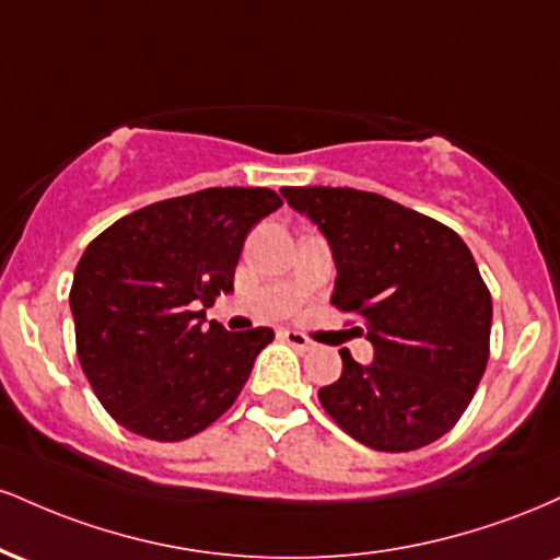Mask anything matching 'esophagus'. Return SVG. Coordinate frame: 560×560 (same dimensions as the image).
Wrapping results in <instances>:
<instances>
[{
	"mask_svg": "<svg viewBox=\"0 0 560 560\" xmlns=\"http://www.w3.org/2000/svg\"><path fill=\"white\" fill-rule=\"evenodd\" d=\"M281 337H284L287 342L294 347V350H302V352H305V350H313V342H311V339H307L305 334H302V331L284 329V331H281Z\"/></svg>",
	"mask_w": 560,
	"mask_h": 560,
	"instance_id": "1",
	"label": "esophagus"
}]
</instances>
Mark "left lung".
<instances>
[{
  "mask_svg": "<svg viewBox=\"0 0 560 560\" xmlns=\"http://www.w3.org/2000/svg\"><path fill=\"white\" fill-rule=\"evenodd\" d=\"M281 195L329 242L331 305L365 320L374 361L347 350L342 376L318 389L352 440L408 453L458 423L490 361L492 298L466 242L434 218L361 189L284 186Z\"/></svg>",
  "mask_w": 560,
  "mask_h": 560,
  "instance_id": "left-lung-1",
  "label": "left lung"
}]
</instances>
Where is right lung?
Instances as JSON below:
<instances>
[{
	"mask_svg": "<svg viewBox=\"0 0 560 560\" xmlns=\"http://www.w3.org/2000/svg\"><path fill=\"white\" fill-rule=\"evenodd\" d=\"M281 208L266 186H215L124 215L81 255L70 287L75 352L96 400L128 432L182 442L234 405L266 326L202 329L234 289L249 229Z\"/></svg>",
	"mask_w": 560,
	"mask_h": 560,
	"instance_id": "add662e5",
	"label": "right lung"
}]
</instances>
